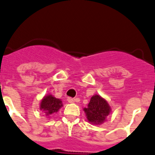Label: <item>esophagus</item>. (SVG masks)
Segmentation results:
<instances>
[{"label":"esophagus","mask_w":155,"mask_h":155,"mask_svg":"<svg viewBox=\"0 0 155 155\" xmlns=\"http://www.w3.org/2000/svg\"><path fill=\"white\" fill-rule=\"evenodd\" d=\"M67 101L69 102V103H73V102H76V99H73V98L68 97V98H67Z\"/></svg>","instance_id":"34e87169"}]
</instances>
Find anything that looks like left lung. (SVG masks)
Masks as SVG:
<instances>
[{"instance_id": "left-lung-1", "label": "left lung", "mask_w": 155, "mask_h": 155, "mask_svg": "<svg viewBox=\"0 0 155 155\" xmlns=\"http://www.w3.org/2000/svg\"><path fill=\"white\" fill-rule=\"evenodd\" d=\"M89 122L95 125H101L106 121V117L111 112V108L105 99L100 95H95L90 99L87 108H83Z\"/></svg>"}]
</instances>
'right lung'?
Instances as JSON below:
<instances>
[{
	"mask_svg": "<svg viewBox=\"0 0 155 155\" xmlns=\"http://www.w3.org/2000/svg\"><path fill=\"white\" fill-rule=\"evenodd\" d=\"M62 106H63L62 101L55 98L52 95H48L43 97L40 103V109L44 112L46 116L56 113Z\"/></svg>",
	"mask_w": 155,
	"mask_h": 155,
	"instance_id": "obj_1",
	"label": "right lung"
}]
</instances>
